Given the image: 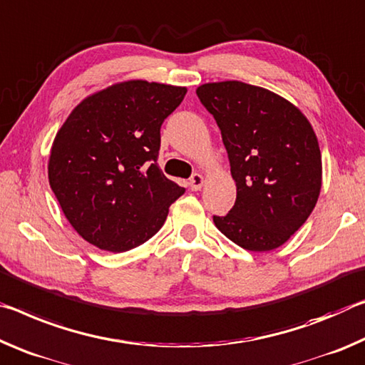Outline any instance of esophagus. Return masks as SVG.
Instances as JSON below:
<instances>
[{
    "mask_svg": "<svg viewBox=\"0 0 365 365\" xmlns=\"http://www.w3.org/2000/svg\"><path fill=\"white\" fill-rule=\"evenodd\" d=\"M205 184V176L202 173H194L192 178L189 179V186L192 190H200Z\"/></svg>",
    "mask_w": 365,
    "mask_h": 365,
    "instance_id": "34e87169",
    "label": "esophagus"
}]
</instances>
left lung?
Listing matches in <instances>:
<instances>
[{"label": "left lung", "instance_id": "1", "mask_svg": "<svg viewBox=\"0 0 365 365\" xmlns=\"http://www.w3.org/2000/svg\"><path fill=\"white\" fill-rule=\"evenodd\" d=\"M197 97L222 130L236 202L213 223L250 252H268L306 223L322 189V155L306 115L268 88L208 82Z\"/></svg>", "mask_w": 365, "mask_h": 365}]
</instances>
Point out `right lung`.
<instances>
[{
    "instance_id": "1",
    "label": "right lung",
    "mask_w": 365,
    "mask_h": 365,
    "mask_svg": "<svg viewBox=\"0 0 365 365\" xmlns=\"http://www.w3.org/2000/svg\"><path fill=\"white\" fill-rule=\"evenodd\" d=\"M186 87L142 79L83 98L53 140L48 181L64 217L92 246L126 252L163 226L184 187L157 165L160 128Z\"/></svg>"
}]
</instances>
